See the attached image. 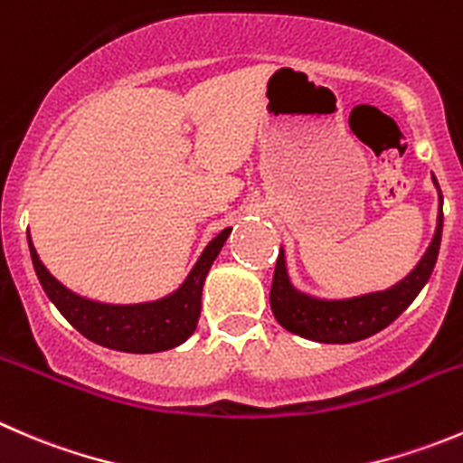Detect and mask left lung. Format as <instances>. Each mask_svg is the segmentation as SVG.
<instances>
[{
	"label": "left lung",
	"mask_w": 463,
	"mask_h": 463,
	"mask_svg": "<svg viewBox=\"0 0 463 463\" xmlns=\"http://www.w3.org/2000/svg\"><path fill=\"white\" fill-rule=\"evenodd\" d=\"M432 181L439 192L437 231H434L423 258L402 280H398L389 289L369 291V294L353 296V298H317V296L296 289L289 271H287L285 250L280 249L271 294H269L276 321L285 330L305 336V339L321 341V344H353V341L366 339V336L384 330L389 323L396 321L430 280L439 258L443 232V194L437 178L432 176Z\"/></svg>",
	"instance_id": "8db88e82"
}]
</instances>
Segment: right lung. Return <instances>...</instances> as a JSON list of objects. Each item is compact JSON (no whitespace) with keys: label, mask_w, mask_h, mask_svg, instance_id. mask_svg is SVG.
<instances>
[{"label":"right lung","mask_w":463,"mask_h":463,"mask_svg":"<svg viewBox=\"0 0 463 463\" xmlns=\"http://www.w3.org/2000/svg\"><path fill=\"white\" fill-rule=\"evenodd\" d=\"M232 228H223L199 255L194 267L190 269L185 280L172 294L146 303L115 305L99 303L67 289L47 271L38 258L33 241L29 237L31 260H33L35 276L43 285L58 312L76 327L83 336L99 345L122 353H163L176 348L192 336L201 317V291L205 276L217 260L223 241L228 240Z\"/></svg>","instance_id":"1"}]
</instances>
